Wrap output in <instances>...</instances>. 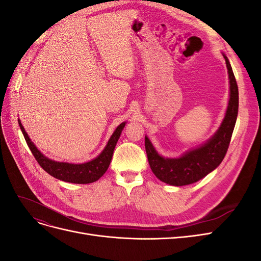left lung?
<instances>
[{"label": "left lung", "mask_w": 261, "mask_h": 261, "mask_svg": "<svg viewBox=\"0 0 261 261\" xmlns=\"http://www.w3.org/2000/svg\"><path fill=\"white\" fill-rule=\"evenodd\" d=\"M223 58L230 83V98L225 115L218 130L200 146L193 148L176 158H165L156 151L150 139L145 136V147L149 165L160 180L172 186H184L196 183L213 170L224 159L230 145L239 113V88L230 61Z\"/></svg>", "instance_id": "obj_1"}]
</instances>
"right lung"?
Wrapping results in <instances>:
<instances>
[{"instance_id": "add662e5", "label": "right lung", "mask_w": 261, "mask_h": 261, "mask_svg": "<svg viewBox=\"0 0 261 261\" xmlns=\"http://www.w3.org/2000/svg\"><path fill=\"white\" fill-rule=\"evenodd\" d=\"M127 122H123L117 126L114 133L110 137L107 146L102 150L101 153L94 158V159L85 162V163H68V162H59L49 159L45 156L40 150L35 146V144L29 138L28 134L26 133L25 128L18 120L19 127L23 134V137L26 139V143L29 149L33 152L34 156L40 167L49 174L55 178H58L63 181H67V183H74V184H89L93 181L98 180L102 175L107 172L110 163H111L114 148L118 138H120L122 130L124 129L125 125Z\"/></svg>"}]
</instances>
